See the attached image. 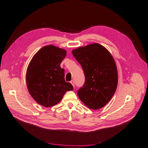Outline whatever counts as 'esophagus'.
I'll use <instances>...</instances> for the list:
<instances>
[{
	"instance_id": "1",
	"label": "esophagus",
	"mask_w": 148,
	"mask_h": 148,
	"mask_svg": "<svg viewBox=\"0 0 148 148\" xmlns=\"http://www.w3.org/2000/svg\"><path fill=\"white\" fill-rule=\"evenodd\" d=\"M70 83H71V84H72V85L73 86V87H74V86H75V85H74V81L73 80H71V81L70 82Z\"/></svg>"
}]
</instances>
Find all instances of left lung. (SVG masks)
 Masks as SVG:
<instances>
[{"mask_svg": "<svg viewBox=\"0 0 148 148\" xmlns=\"http://www.w3.org/2000/svg\"><path fill=\"white\" fill-rule=\"evenodd\" d=\"M84 72V85L77 91L80 100L97 110L110 101L116 91L117 69L110 52L101 45L94 43L73 51Z\"/></svg>", "mask_w": 148, "mask_h": 148, "instance_id": "obj_1", "label": "left lung"}]
</instances>
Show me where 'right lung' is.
I'll use <instances>...</instances> for the list:
<instances>
[{"label":"right lung","mask_w":148,"mask_h":148,"mask_svg":"<svg viewBox=\"0 0 148 148\" xmlns=\"http://www.w3.org/2000/svg\"><path fill=\"white\" fill-rule=\"evenodd\" d=\"M66 51L53 45L42 48L31 60L27 71L28 91L38 104L51 107L58 103L73 85L65 80L60 63Z\"/></svg>","instance_id":"1"}]
</instances>
